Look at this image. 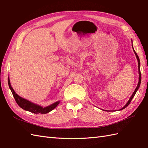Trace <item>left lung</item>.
Masks as SVG:
<instances>
[{
	"instance_id": "8db88e82",
	"label": "left lung",
	"mask_w": 148,
	"mask_h": 148,
	"mask_svg": "<svg viewBox=\"0 0 148 148\" xmlns=\"http://www.w3.org/2000/svg\"><path fill=\"white\" fill-rule=\"evenodd\" d=\"M132 47H133V51H134V53H135V54L136 57V59H137V60H138V73H139V82H138V85H137V86H136V89H135V90L134 91L133 93L132 94V96H131L130 97V99H129L128 101L127 102V104H125V105L122 107V108L121 109H120L119 110H122V109H124L125 108V107H127L130 104V103L131 102V101L132 100V99L133 98V97L135 96V94H136V91H138V89H139V88H140V84H141V71H140V59H139V57L138 56L137 53H136L135 51L134 50V48H133V44H132ZM105 110V111H107V112L109 111V110Z\"/></svg>"
}]
</instances>
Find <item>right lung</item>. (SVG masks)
Wrapping results in <instances>:
<instances>
[{"label": "right lung", "mask_w": 148, "mask_h": 148, "mask_svg": "<svg viewBox=\"0 0 148 148\" xmlns=\"http://www.w3.org/2000/svg\"><path fill=\"white\" fill-rule=\"evenodd\" d=\"M8 83L10 90L13 94V96L14 97L17 103V104L18 105L21 109H23L26 111H29L30 112L34 113V114H47V113H49V112L52 111L53 109H54L60 103V101H59L53 103V104H52L51 105H49L45 107H43L41 106L35 104V103H33L27 99H24V98L21 97L20 96L18 95L15 92V91L13 90V88L11 86L9 77H8Z\"/></svg>", "instance_id": "add662e5"}]
</instances>
